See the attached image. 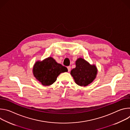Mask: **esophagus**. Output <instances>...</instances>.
Listing matches in <instances>:
<instances>
[{"label": "esophagus", "instance_id": "34e87169", "mask_svg": "<svg viewBox=\"0 0 130 130\" xmlns=\"http://www.w3.org/2000/svg\"><path fill=\"white\" fill-rule=\"evenodd\" d=\"M67 69H68V72H69L70 71V69H71V67L70 66H67Z\"/></svg>", "mask_w": 130, "mask_h": 130}]
</instances>
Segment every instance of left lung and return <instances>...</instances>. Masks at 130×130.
<instances>
[{
    "instance_id": "obj_1",
    "label": "left lung",
    "mask_w": 130,
    "mask_h": 130,
    "mask_svg": "<svg viewBox=\"0 0 130 130\" xmlns=\"http://www.w3.org/2000/svg\"><path fill=\"white\" fill-rule=\"evenodd\" d=\"M98 69L95 64L89 62L82 58L76 61V68L72 69L70 74L75 83L80 86H86L96 79Z\"/></svg>"
}]
</instances>
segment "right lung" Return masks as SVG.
<instances>
[{"mask_svg": "<svg viewBox=\"0 0 130 130\" xmlns=\"http://www.w3.org/2000/svg\"><path fill=\"white\" fill-rule=\"evenodd\" d=\"M67 71L68 69L66 67L58 63L50 57L43 61H37L32 69L34 77L44 86L52 85L60 73Z\"/></svg>", "mask_w": 130, "mask_h": 130, "instance_id": "right-lung-1", "label": "right lung"}]
</instances>
